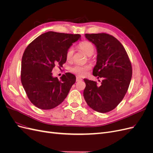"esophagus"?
I'll list each match as a JSON object with an SVG mask.
<instances>
[{"label": "esophagus", "mask_w": 153, "mask_h": 153, "mask_svg": "<svg viewBox=\"0 0 153 153\" xmlns=\"http://www.w3.org/2000/svg\"><path fill=\"white\" fill-rule=\"evenodd\" d=\"M76 82H80V81H82V78H81L80 77H79V76H76Z\"/></svg>", "instance_id": "34e87169"}]
</instances>
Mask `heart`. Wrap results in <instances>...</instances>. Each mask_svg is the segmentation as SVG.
<instances>
[{
    "label": "heart",
    "mask_w": 153,
    "mask_h": 153,
    "mask_svg": "<svg viewBox=\"0 0 153 153\" xmlns=\"http://www.w3.org/2000/svg\"><path fill=\"white\" fill-rule=\"evenodd\" d=\"M78 48L82 50L88 56H91L94 53V47L93 44L89 41H84L80 43L78 45ZM74 53V50L73 48H69L66 52V57L68 61H71L73 58ZM90 69V67L87 65L82 66L80 64H76L71 68V71L73 73H75L79 76H84L87 73L88 70Z\"/></svg>",
    "instance_id": "b5f03b06"
}]
</instances>
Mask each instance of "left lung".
<instances>
[{"instance_id":"obj_1","label":"left lung","mask_w":153,"mask_h":153,"mask_svg":"<svg viewBox=\"0 0 153 153\" xmlns=\"http://www.w3.org/2000/svg\"><path fill=\"white\" fill-rule=\"evenodd\" d=\"M85 36L95 45L98 53L92 74L103 80L97 85L96 82L84 78V99L96 112H108L126 93L132 76L131 64L123 45L114 36L106 33Z\"/></svg>"}]
</instances>
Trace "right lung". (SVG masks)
Listing matches in <instances>:
<instances>
[{
  "instance_id": "add662e5",
  "label": "right lung",
  "mask_w": 153,
  "mask_h": 153,
  "mask_svg": "<svg viewBox=\"0 0 153 153\" xmlns=\"http://www.w3.org/2000/svg\"><path fill=\"white\" fill-rule=\"evenodd\" d=\"M80 34L50 31L27 46L22 59L21 82L30 102L43 110L52 109L66 98L76 76L66 73L59 80L52 76L55 66L62 67L66 52Z\"/></svg>"
}]
</instances>
